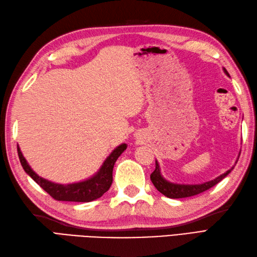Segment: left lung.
I'll use <instances>...</instances> for the list:
<instances>
[{
    "instance_id": "8db88e82",
    "label": "left lung",
    "mask_w": 257,
    "mask_h": 257,
    "mask_svg": "<svg viewBox=\"0 0 257 257\" xmlns=\"http://www.w3.org/2000/svg\"><path fill=\"white\" fill-rule=\"evenodd\" d=\"M223 71L229 76V73L227 72L226 68H223ZM232 169H230V170H228L226 173L221 174L220 177L216 178L215 180H211L209 182H206L203 184H194V185L193 184L191 185L190 184H174L171 182H168L167 180L162 178L159 165L158 162L156 161V169L154 170V172L150 174V180H152V182L155 185L156 189H157L160 193L164 194L165 196L169 198H183V197L197 195V194H201L205 191L209 190L210 187L220 182L223 178H226Z\"/></svg>"
}]
</instances>
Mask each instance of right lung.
I'll return each instance as SVG.
<instances>
[{"label": "right lung", "instance_id": "1", "mask_svg": "<svg viewBox=\"0 0 257 257\" xmlns=\"http://www.w3.org/2000/svg\"><path fill=\"white\" fill-rule=\"evenodd\" d=\"M126 149V144H122L116 147L113 152L110 154L109 157L105 159L102 167L100 168L99 172L84 182L74 183V184H56L50 181L40 178L38 174L33 171V169L29 167L26 159L21 152L20 147L17 146L18 157H20L21 164L26 171L27 174L31 177L36 183H38L43 190H45L50 196L53 197L56 201H64V202H81L88 203L101 197L103 194L107 192L112 184V171L116 159L120 157V155Z\"/></svg>", "mask_w": 257, "mask_h": 257}]
</instances>
